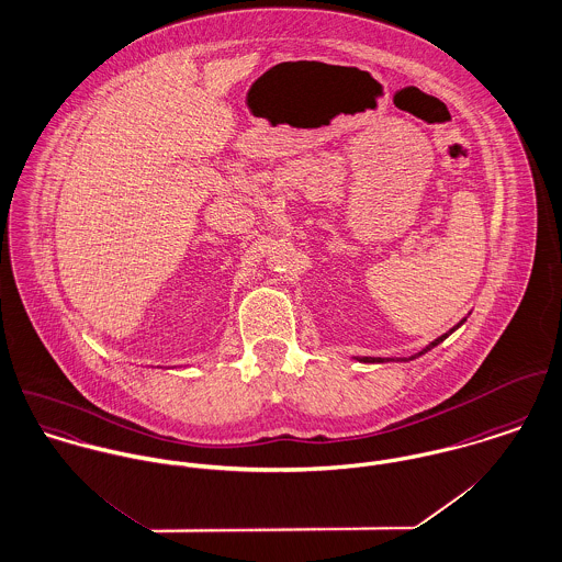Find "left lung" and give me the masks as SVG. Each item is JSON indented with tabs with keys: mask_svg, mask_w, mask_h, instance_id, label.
<instances>
[{
	"mask_svg": "<svg viewBox=\"0 0 562 562\" xmlns=\"http://www.w3.org/2000/svg\"><path fill=\"white\" fill-rule=\"evenodd\" d=\"M463 321H465V318H463ZM463 321H461V323H463ZM461 323H457V325H454V327H452V329H450V331H448V334H443V336H439V338H437V340H434V342H431V345H429V347H427V349H423V351H420V353H416V356H412V358H409V360H416V358H420V356H425V353H427V351H429V349H434V347H437V345H439V342H441V340H446V338H448V336H450V334H452V331H454V329H457V327H459V325H461ZM362 362H383V360H381V358H362ZM405 362H407V360H405Z\"/></svg>",
	"mask_w": 562,
	"mask_h": 562,
	"instance_id": "obj_1",
	"label": "left lung"
}]
</instances>
